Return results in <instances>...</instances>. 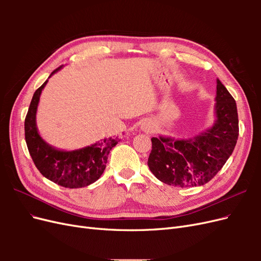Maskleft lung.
<instances>
[{"instance_id": "1", "label": "left lung", "mask_w": 261, "mask_h": 261, "mask_svg": "<svg viewBox=\"0 0 261 261\" xmlns=\"http://www.w3.org/2000/svg\"><path fill=\"white\" fill-rule=\"evenodd\" d=\"M215 110V124L199 136L151 138L148 167L158 179L176 187L201 186L223 168L239 138V115L234 98L219 80Z\"/></svg>"}]
</instances>
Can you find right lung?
Wrapping results in <instances>:
<instances>
[{
  "mask_svg": "<svg viewBox=\"0 0 261 261\" xmlns=\"http://www.w3.org/2000/svg\"><path fill=\"white\" fill-rule=\"evenodd\" d=\"M61 67L54 69L50 77ZM46 83L48 81L34 93L25 118V139L29 153L37 169L53 183L65 188L88 186L102 175L106 170L108 155L120 139L105 138L91 146L73 151H63L46 144L39 135L36 125L39 99Z\"/></svg>",
  "mask_w": 261,
  "mask_h": 261,
  "instance_id": "obj_1",
  "label": "right lung"
}]
</instances>
